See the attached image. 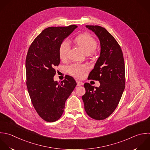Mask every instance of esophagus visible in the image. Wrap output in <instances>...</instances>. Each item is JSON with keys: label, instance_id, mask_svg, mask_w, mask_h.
Wrapping results in <instances>:
<instances>
[{"label": "esophagus", "instance_id": "esophagus-1", "mask_svg": "<svg viewBox=\"0 0 150 150\" xmlns=\"http://www.w3.org/2000/svg\"><path fill=\"white\" fill-rule=\"evenodd\" d=\"M76 83H77V86H81V85H83V83L81 82V81H76Z\"/></svg>", "mask_w": 150, "mask_h": 150}]
</instances>
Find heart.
<instances>
[{
  "mask_svg": "<svg viewBox=\"0 0 150 150\" xmlns=\"http://www.w3.org/2000/svg\"><path fill=\"white\" fill-rule=\"evenodd\" d=\"M74 42L88 57H92L95 54L98 46L96 40L87 33L80 34L74 39ZM69 44L67 41H63L58 48V56L61 61H65L68 57L69 51ZM88 70V67L85 64H72L67 68L68 72L77 78L83 77L85 72Z\"/></svg>",
  "mask_w": 150,
  "mask_h": 150,
  "instance_id": "1",
  "label": "heart"
}]
</instances>
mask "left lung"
<instances>
[{"instance_id":"1","label":"left lung","mask_w":150,"mask_h":150,"mask_svg":"<svg viewBox=\"0 0 150 150\" xmlns=\"http://www.w3.org/2000/svg\"><path fill=\"white\" fill-rule=\"evenodd\" d=\"M99 37L101 51L88 80L98 81L99 88L85 83L82 96L85 110L91 118L102 120L115 110L125 88V65L121 47L114 37L99 25H86Z\"/></svg>"}]
</instances>
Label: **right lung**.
<instances>
[{"label": "right lung", "mask_w": 150, "mask_h": 150, "mask_svg": "<svg viewBox=\"0 0 150 150\" xmlns=\"http://www.w3.org/2000/svg\"><path fill=\"white\" fill-rule=\"evenodd\" d=\"M78 26L50 27L32 42L25 59L26 85L32 104L38 115L47 122L58 120L62 115L65 103L76 85L66 75L55 82V67L60 62L59 45Z\"/></svg>", "instance_id": "right-lung-1"}]
</instances>
